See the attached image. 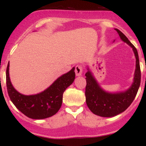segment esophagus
<instances>
[{"mask_svg":"<svg viewBox=\"0 0 146 146\" xmlns=\"http://www.w3.org/2000/svg\"><path fill=\"white\" fill-rule=\"evenodd\" d=\"M82 71H83V66H82V65H77V66H75V72L77 76L81 75L82 73Z\"/></svg>","mask_w":146,"mask_h":146,"instance_id":"obj_1","label":"esophagus"}]
</instances>
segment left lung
Masks as SVG:
<instances>
[{"mask_svg": "<svg viewBox=\"0 0 146 146\" xmlns=\"http://www.w3.org/2000/svg\"><path fill=\"white\" fill-rule=\"evenodd\" d=\"M115 30L119 33L122 40L130 45L133 49L136 57V70L132 86L123 93L115 94L104 91L99 86L90 71H88L85 74L86 77V86L85 89L86 104L92 113L104 117L115 116L126 110L135 100L141 83L139 59L137 48L121 31L117 29Z\"/></svg>", "mask_w": 146, "mask_h": 146, "instance_id": "obj_1", "label": "left lung"}]
</instances>
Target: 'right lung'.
Returning a JSON list of instances; mask_svg holds the SVG:
<instances>
[{
	"instance_id": "1",
	"label": "right lung",
	"mask_w": 146,
	"mask_h": 146,
	"mask_svg": "<svg viewBox=\"0 0 146 146\" xmlns=\"http://www.w3.org/2000/svg\"><path fill=\"white\" fill-rule=\"evenodd\" d=\"M8 63L6 70V84L10 100L15 106L27 117L41 119L58 113L62 104L63 93L75 80V68L62 75L44 91L34 95H24L15 90L10 82Z\"/></svg>"
}]
</instances>
